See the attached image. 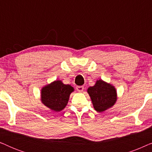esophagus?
<instances>
[{"label": "esophagus", "instance_id": "1", "mask_svg": "<svg viewBox=\"0 0 152 152\" xmlns=\"http://www.w3.org/2000/svg\"><path fill=\"white\" fill-rule=\"evenodd\" d=\"M76 89H77V91H78V92L82 93V91H84V86H77V87H76Z\"/></svg>", "mask_w": 152, "mask_h": 152}]
</instances>
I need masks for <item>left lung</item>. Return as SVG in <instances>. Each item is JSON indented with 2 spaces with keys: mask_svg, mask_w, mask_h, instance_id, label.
Masks as SVG:
<instances>
[{
  "mask_svg": "<svg viewBox=\"0 0 152 152\" xmlns=\"http://www.w3.org/2000/svg\"><path fill=\"white\" fill-rule=\"evenodd\" d=\"M87 93L95 110L100 113L113 107L118 99L115 86L102 80H97L94 86L88 87Z\"/></svg>",
  "mask_w": 152,
  "mask_h": 152,
  "instance_id": "left-lung-1",
  "label": "left lung"
}]
</instances>
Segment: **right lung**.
<instances>
[{"label": "right lung", "instance_id": "obj_1", "mask_svg": "<svg viewBox=\"0 0 152 152\" xmlns=\"http://www.w3.org/2000/svg\"><path fill=\"white\" fill-rule=\"evenodd\" d=\"M75 89L71 85L55 80L45 85L41 90V101L52 111L59 112L66 107L70 95Z\"/></svg>", "mask_w": 152, "mask_h": 152}]
</instances>
